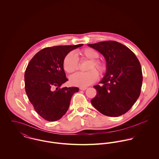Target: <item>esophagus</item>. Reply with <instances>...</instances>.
Returning <instances> with one entry per match:
<instances>
[{"instance_id": "1", "label": "esophagus", "mask_w": 159, "mask_h": 159, "mask_svg": "<svg viewBox=\"0 0 159 159\" xmlns=\"http://www.w3.org/2000/svg\"><path fill=\"white\" fill-rule=\"evenodd\" d=\"M86 89H87V88H86V87H81V88H80V90H82V91H85Z\"/></svg>"}]
</instances>
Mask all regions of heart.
<instances>
[{"instance_id":"heart-1","label":"heart","mask_w":159,"mask_h":159,"mask_svg":"<svg viewBox=\"0 0 159 159\" xmlns=\"http://www.w3.org/2000/svg\"><path fill=\"white\" fill-rule=\"evenodd\" d=\"M78 55L82 60H90L86 67L88 71L78 72L72 75L70 77V82L74 86L86 87L95 83L98 79V75L96 70L100 74L105 71L106 64L103 60L97 59L98 52L92 48H84L78 52ZM62 66L67 73H73L78 68V59L73 52H69L64 58Z\"/></svg>"}]
</instances>
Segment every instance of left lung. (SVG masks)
Here are the masks:
<instances>
[{
  "label": "left lung",
  "instance_id": "1",
  "mask_svg": "<svg viewBox=\"0 0 159 159\" xmlns=\"http://www.w3.org/2000/svg\"><path fill=\"white\" fill-rule=\"evenodd\" d=\"M105 58L107 71L98 84L93 88L96 96L92 105L110 117L127 113L138 98L143 82L140 63L135 54L127 46L115 41L88 45Z\"/></svg>",
  "mask_w": 159,
  "mask_h": 159
}]
</instances>
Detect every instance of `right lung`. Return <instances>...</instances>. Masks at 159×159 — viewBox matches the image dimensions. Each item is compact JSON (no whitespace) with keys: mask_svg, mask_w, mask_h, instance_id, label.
<instances>
[{"mask_svg":"<svg viewBox=\"0 0 159 159\" xmlns=\"http://www.w3.org/2000/svg\"><path fill=\"white\" fill-rule=\"evenodd\" d=\"M83 44L43 48L30 61L24 73L25 90L35 111L48 121L60 119L68 110L78 88L61 86L68 79L63 68L65 56Z\"/></svg>","mask_w":159,"mask_h":159,"instance_id":"obj_1","label":"right lung"}]
</instances>
